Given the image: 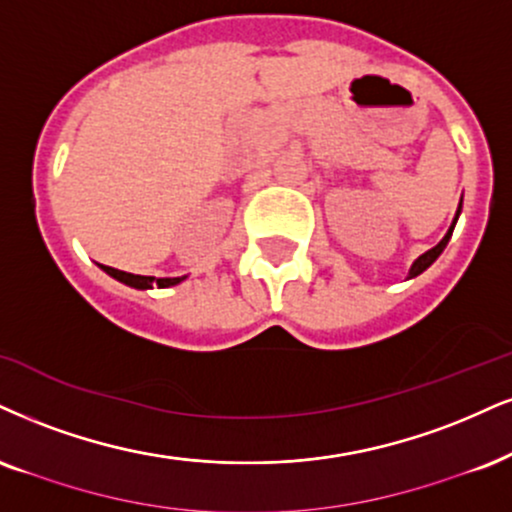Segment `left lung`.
<instances>
[{
  "label": "left lung",
  "mask_w": 512,
  "mask_h": 512,
  "mask_svg": "<svg viewBox=\"0 0 512 512\" xmlns=\"http://www.w3.org/2000/svg\"><path fill=\"white\" fill-rule=\"evenodd\" d=\"M460 206H463V199H460ZM460 206H458V211H456V218H453V225L449 227V232H446V237L444 239H441V242L437 244V246H434V249H430V251H425V254H422L420 258H418V261H415L413 263V268H410V277H415V275H420L422 273V270H427V268H430L432 266V263L434 261H437V258H439V254H441V251H444L446 249V244H449V239H451V235H453V227H456V220H458V216H460Z\"/></svg>",
  "instance_id": "left-lung-1"
}]
</instances>
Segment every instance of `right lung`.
Returning <instances> with one entry per match:
<instances>
[{
	"instance_id": "1",
	"label": "right lung",
	"mask_w": 512,
	"mask_h": 512,
	"mask_svg": "<svg viewBox=\"0 0 512 512\" xmlns=\"http://www.w3.org/2000/svg\"><path fill=\"white\" fill-rule=\"evenodd\" d=\"M106 273L111 277H116V280L125 282V285L135 287V289H151V287H173L178 285V282L185 280V277H161V280H156V277H149V275H132V273H125V270H118V268H111V266H102Z\"/></svg>"
}]
</instances>
